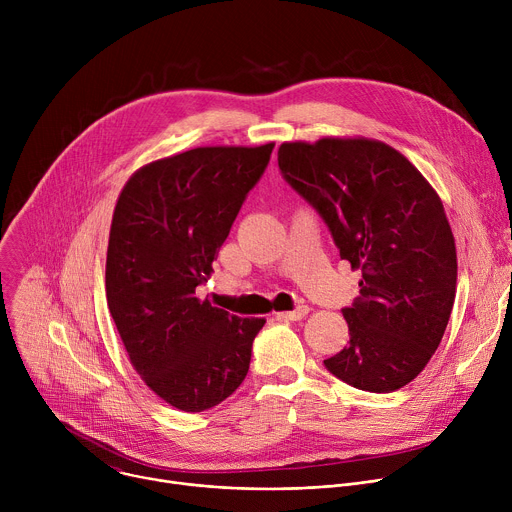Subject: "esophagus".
<instances>
[{
	"mask_svg": "<svg viewBox=\"0 0 512 512\" xmlns=\"http://www.w3.org/2000/svg\"><path fill=\"white\" fill-rule=\"evenodd\" d=\"M306 314H308V306H298L296 310L281 312V314H277V316H279L281 320H302Z\"/></svg>",
	"mask_w": 512,
	"mask_h": 512,
	"instance_id": "esophagus-1",
	"label": "esophagus"
}]
</instances>
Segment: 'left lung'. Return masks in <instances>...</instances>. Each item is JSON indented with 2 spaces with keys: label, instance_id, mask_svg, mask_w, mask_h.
<instances>
[{
  "label": "left lung",
  "instance_id": "8db88e82",
  "mask_svg": "<svg viewBox=\"0 0 512 512\" xmlns=\"http://www.w3.org/2000/svg\"><path fill=\"white\" fill-rule=\"evenodd\" d=\"M283 180L326 223L340 259L362 271L344 308L350 342L324 360L346 385L391 393L440 346L456 298V245L442 200L387 143H281Z\"/></svg>",
  "mask_w": 512,
  "mask_h": 512
}]
</instances>
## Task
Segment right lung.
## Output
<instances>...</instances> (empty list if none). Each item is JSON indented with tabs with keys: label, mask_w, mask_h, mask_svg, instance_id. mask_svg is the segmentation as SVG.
Listing matches in <instances>:
<instances>
[{
	"label": "right lung",
	"mask_w": 512,
	"mask_h": 512,
	"mask_svg": "<svg viewBox=\"0 0 512 512\" xmlns=\"http://www.w3.org/2000/svg\"><path fill=\"white\" fill-rule=\"evenodd\" d=\"M273 143L196 148L158 160L123 186L109 233L107 304L129 360L158 397L198 413L245 381L261 318L196 298Z\"/></svg>",
	"instance_id": "obj_1"
}]
</instances>
